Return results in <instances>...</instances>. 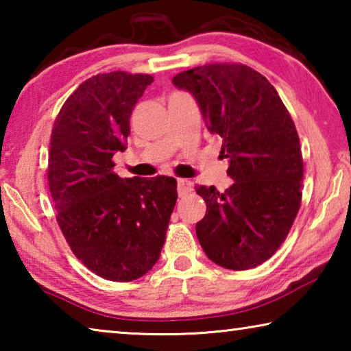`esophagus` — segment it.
I'll list each match as a JSON object with an SVG mask.
<instances>
[{"label": "esophagus", "mask_w": 351, "mask_h": 351, "mask_svg": "<svg viewBox=\"0 0 351 351\" xmlns=\"http://www.w3.org/2000/svg\"><path fill=\"white\" fill-rule=\"evenodd\" d=\"M176 184H178V193H180V197H184V195H187L193 190V184L189 180H178Z\"/></svg>", "instance_id": "1"}]
</instances>
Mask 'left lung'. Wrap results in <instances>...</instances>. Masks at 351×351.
<instances>
[{
  "mask_svg": "<svg viewBox=\"0 0 351 351\" xmlns=\"http://www.w3.org/2000/svg\"><path fill=\"white\" fill-rule=\"evenodd\" d=\"M197 100L207 130L223 139L232 186H195L207 210L197 237L226 269L255 268L287 239L302 199L300 142L276 88L245 64L215 63L173 77Z\"/></svg>",
  "mask_w": 351,
  "mask_h": 351,
  "instance_id": "8db88e82",
  "label": "left lung"
}]
</instances>
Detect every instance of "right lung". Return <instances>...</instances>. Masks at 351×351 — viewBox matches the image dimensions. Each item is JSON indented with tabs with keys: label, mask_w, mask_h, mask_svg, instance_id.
Segmentation results:
<instances>
[{
	"label": "right lung",
	"mask_w": 351,
	"mask_h": 351,
	"mask_svg": "<svg viewBox=\"0 0 351 351\" xmlns=\"http://www.w3.org/2000/svg\"><path fill=\"white\" fill-rule=\"evenodd\" d=\"M152 82L122 71L94 75L71 94L52 128L47 181L58 226L75 257L111 282L153 268L178 198L173 178L112 171L130 116Z\"/></svg>",
	"instance_id": "right-lung-1"
}]
</instances>
